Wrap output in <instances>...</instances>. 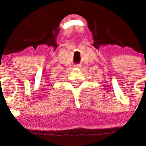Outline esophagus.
I'll use <instances>...</instances> for the list:
<instances>
[{
    "mask_svg": "<svg viewBox=\"0 0 146 146\" xmlns=\"http://www.w3.org/2000/svg\"><path fill=\"white\" fill-rule=\"evenodd\" d=\"M80 65H79V64H77V65H76V66H75V67H77V68H79V67H80Z\"/></svg>",
    "mask_w": 146,
    "mask_h": 146,
    "instance_id": "1",
    "label": "esophagus"
}]
</instances>
